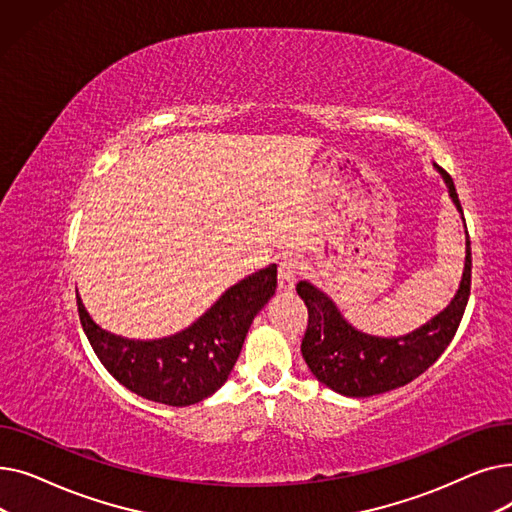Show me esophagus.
<instances>
[{
    "mask_svg": "<svg viewBox=\"0 0 512 512\" xmlns=\"http://www.w3.org/2000/svg\"><path fill=\"white\" fill-rule=\"evenodd\" d=\"M301 270H303V263L299 257H284L280 261V267H278V286L280 290L284 292H290L294 288V284H297L299 276H301Z\"/></svg>",
    "mask_w": 512,
    "mask_h": 512,
    "instance_id": "obj_1",
    "label": "esophagus"
}]
</instances>
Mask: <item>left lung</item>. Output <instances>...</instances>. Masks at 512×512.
<instances>
[{"label":"left lung","instance_id":"1","mask_svg":"<svg viewBox=\"0 0 512 512\" xmlns=\"http://www.w3.org/2000/svg\"><path fill=\"white\" fill-rule=\"evenodd\" d=\"M438 168V166H436ZM448 193L463 213L450 174L438 168ZM467 228V226H465ZM309 311L301 353L315 378L338 394L365 398L405 386L432 367L452 342L471 294V240L467 232L465 272L450 305L425 326L398 338L369 336L355 330L324 292L309 282L297 284Z\"/></svg>","mask_w":512,"mask_h":512}]
</instances>
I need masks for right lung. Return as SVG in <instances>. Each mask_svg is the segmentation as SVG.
Wrapping results in <instances>:
<instances>
[{
    "mask_svg": "<svg viewBox=\"0 0 512 512\" xmlns=\"http://www.w3.org/2000/svg\"><path fill=\"white\" fill-rule=\"evenodd\" d=\"M278 267L230 286L193 326L159 338L128 340L101 330L76 297L78 317L97 359L130 392L170 407H188L222 388L261 307L274 297Z\"/></svg>",
    "mask_w": 512,
    "mask_h": 512,
    "instance_id": "add662e5",
    "label": "right lung"
}]
</instances>
